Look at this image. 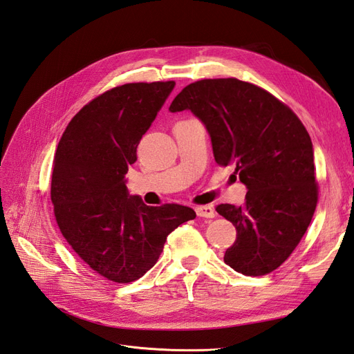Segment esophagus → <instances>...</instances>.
<instances>
[{
  "instance_id": "esophagus-1",
  "label": "esophagus",
  "mask_w": 354,
  "mask_h": 354,
  "mask_svg": "<svg viewBox=\"0 0 354 354\" xmlns=\"http://www.w3.org/2000/svg\"><path fill=\"white\" fill-rule=\"evenodd\" d=\"M195 211H196L198 217H203V218H214V217H216V211H214V208L209 207V205L196 207Z\"/></svg>"
}]
</instances>
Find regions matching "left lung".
I'll return each instance as SVG.
<instances>
[{
    "instance_id": "left-lung-1",
    "label": "left lung",
    "mask_w": 354,
    "mask_h": 354,
    "mask_svg": "<svg viewBox=\"0 0 354 354\" xmlns=\"http://www.w3.org/2000/svg\"><path fill=\"white\" fill-rule=\"evenodd\" d=\"M171 112L205 125L218 165H233L248 189L242 207L216 209L236 227L224 263L246 276L276 270L301 241L317 203L313 145L298 116L274 95L236 78L201 80Z\"/></svg>"
}]
</instances>
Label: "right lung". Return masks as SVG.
<instances>
[{"label": "right lung", "mask_w": 354, "mask_h": 354, "mask_svg": "<svg viewBox=\"0 0 354 354\" xmlns=\"http://www.w3.org/2000/svg\"><path fill=\"white\" fill-rule=\"evenodd\" d=\"M176 82L124 84L72 118L55 156L51 202L63 238L88 267L118 283L156 264L168 234L196 212L177 203L147 207L125 174L137 146Z\"/></svg>", "instance_id": "right-lung-1"}]
</instances>
